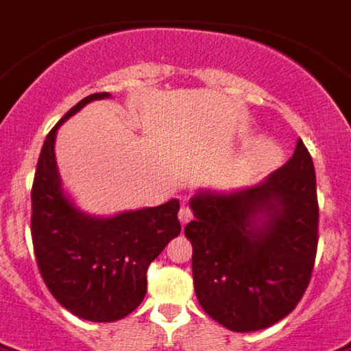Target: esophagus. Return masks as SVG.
<instances>
[{
  "mask_svg": "<svg viewBox=\"0 0 351 351\" xmlns=\"http://www.w3.org/2000/svg\"><path fill=\"white\" fill-rule=\"evenodd\" d=\"M190 219H192V210H190V206H186V204H182L181 210H179V221L184 226Z\"/></svg>",
  "mask_w": 351,
  "mask_h": 351,
  "instance_id": "34e87169",
  "label": "esophagus"
}]
</instances>
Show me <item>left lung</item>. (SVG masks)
Listing matches in <instances>:
<instances>
[{"label": "left lung", "instance_id": "8db88e82", "mask_svg": "<svg viewBox=\"0 0 351 351\" xmlns=\"http://www.w3.org/2000/svg\"><path fill=\"white\" fill-rule=\"evenodd\" d=\"M197 300L233 332H256L294 311L305 294L317 251L315 170L298 140L292 158L254 186L190 199Z\"/></svg>", "mask_w": 351, "mask_h": 351}]
</instances>
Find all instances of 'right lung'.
I'll list each match as a JSON object with an SVG mask.
<instances>
[{
	"label": "right lung",
	"mask_w": 351,
	"mask_h": 351,
	"mask_svg": "<svg viewBox=\"0 0 351 351\" xmlns=\"http://www.w3.org/2000/svg\"><path fill=\"white\" fill-rule=\"evenodd\" d=\"M95 93L71 107L46 136L32 186V242L40 276L51 296L80 319L111 323L129 315L147 294V269L181 233L179 201L114 217H93L62 190L55 138Z\"/></svg>",
	"instance_id": "1"
}]
</instances>
